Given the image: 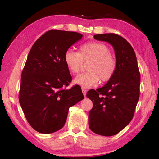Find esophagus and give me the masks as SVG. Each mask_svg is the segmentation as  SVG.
Masks as SVG:
<instances>
[{
    "instance_id": "esophagus-1",
    "label": "esophagus",
    "mask_w": 159,
    "mask_h": 159,
    "mask_svg": "<svg viewBox=\"0 0 159 159\" xmlns=\"http://www.w3.org/2000/svg\"><path fill=\"white\" fill-rule=\"evenodd\" d=\"M82 92L83 93V95L85 97H86V93H87V90L85 89V88H82Z\"/></svg>"
}]
</instances>
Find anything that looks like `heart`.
<instances>
[{
    "mask_svg": "<svg viewBox=\"0 0 159 159\" xmlns=\"http://www.w3.org/2000/svg\"><path fill=\"white\" fill-rule=\"evenodd\" d=\"M64 62L70 72H79L83 63H88L87 72L75 77L74 82L84 87H91L100 81L107 82L116 72L117 61L111 54L109 47L103 43L89 42L79 48V53L67 50L64 55Z\"/></svg>",
    "mask_w": 159,
    "mask_h": 159,
    "instance_id": "1",
    "label": "heart"
}]
</instances>
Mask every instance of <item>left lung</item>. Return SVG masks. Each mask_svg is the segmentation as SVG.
<instances>
[{"mask_svg":"<svg viewBox=\"0 0 159 159\" xmlns=\"http://www.w3.org/2000/svg\"><path fill=\"white\" fill-rule=\"evenodd\" d=\"M93 38L112 45L117 67L102 87L87 93L93 104L89 113V126L96 134L113 136L133 119L139 98L140 73L135 52L124 38L115 33L98 34Z\"/></svg>","mask_w":159,"mask_h":159,"instance_id":"left-lung-1","label":"left lung"}]
</instances>
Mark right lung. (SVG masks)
Segmentation results:
<instances>
[{"instance_id": "add662e5", "label": "right lung", "mask_w": 159, "mask_h": 159, "mask_svg": "<svg viewBox=\"0 0 159 159\" xmlns=\"http://www.w3.org/2000/svg\"><path fill=\"white\" fill-rule=\"evenodd\" d=\"M82 38L76 32L50 30L30 50L21 75L19 101L26 120L39 133L62 128L69 108L84 98L80 86L63 88L72 81L64 55Z\"/></svg>"}]
</instances>
